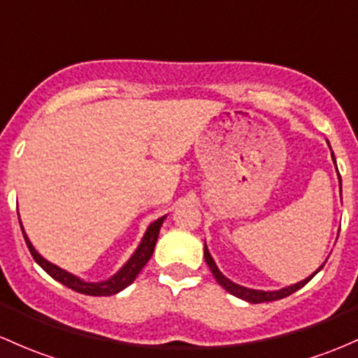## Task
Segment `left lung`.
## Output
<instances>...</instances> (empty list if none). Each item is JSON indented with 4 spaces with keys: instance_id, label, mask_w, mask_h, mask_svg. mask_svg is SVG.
Returning a JSON list of instances; mask_svg holds the SVG:
<instances>
[{
    "instance_id": "1",
    "label": "left lung",
    "mask_w": 358,
    "mask_h": 358,
    "mask_svg": "<svg viewBox=\"0 0 358 358\" xmlns=\"http://www.w3.org/2000/svg\"><path fill=\"white\" fill-rule=\"evenodd\" d=\"M328 145H329V142H328ZM329 149H331V148H329ZM331 157H333V163L336 164V159H334L333 150H331ZM338 178H340V190H341V176L338 175ZM204 259H206V262H208V266H209L210 273H213V276L216 278V281H217V283L221 285V287H223L224 289H227L228 293H231V295L238 296V299L245 300V302H250V303L273 302V300H280V299H285V296L292 295V293H295L296 289H300L302 287H306V285L308 283V281H310L312 278H314L315 274L319 273V271H321L322 268H324L326 261H328V259H326V261L322 262V264L319 266V268L315 269L314 273L310 274V276H307L306 280L299 281V283L288 285V287H283V288H280V289H255V288H247V287H242V285L235 283V281H231V280H229V278L224 276V274L221 273V271H220V268H217L216 262H214L213 255H210V252H209L208 245H206V242H204Z\"/></svg>"
}]
</instances>
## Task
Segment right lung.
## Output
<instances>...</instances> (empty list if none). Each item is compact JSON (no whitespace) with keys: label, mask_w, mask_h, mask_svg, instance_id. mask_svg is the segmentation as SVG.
Returning <instances> with one entry per match:
<instances>
[{"label":"right lung","mask_w":358,"mask_h":358,"mask_svg":"<svg viewBox=\"0 0 358 358\" xmlns=\"http://www.w3.org/2000/svg\"><path fill=\"white\" fill-rule=\"evenodd\" d=\"M164 220L166 216L157 217L156 221L149 224L148 229H145L144 236H142L141 243H138L137 248L134 250V254L130 255L129 261L122 266L115 274L103 281H85L82 278H78L77 274L69 273L66 269L59 268V266L52 264V262L44 259L39 252L36 250V247L32 245V242L29 240L27 233H25L24 224H22L20 216H18V221H20V228L22 233H24L25 243H27L30 254H32L34 261L41 266L51 278H55L56 281H59L62 285L69 287L73 289V292L84 293V295H92V296H108V295H115V293H120L122 289H125L129 285H131L135 281V278L138 276L142 268L148 264V261L152 257L154 247H156L157 236H159V229L163 227Z\"/></svg>","instance_id":"right-lung-1"}]
</instances>
